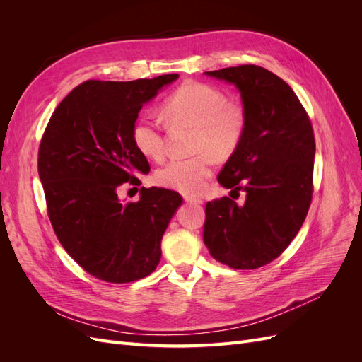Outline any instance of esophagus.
<instances>
[{
	"label": "esophagus",
	"instance_id": "esophagus-1",
	"mask_svg": "<svg viewBox=\"0 0 362 362\" xmlns=\"http://www.w3.org/2000/svg\"><path fill=\"white\" fill-rule=\"evenodd\" d=\"M182 198L185 202H190V204H194V205H201L202 204V199L198 198V196H192V194H182Z\"/></svg>",
	"mask_w": 362,
	"mask_h": 362
}]
</instances>
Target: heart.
I'll return each mask as SVG.
<instances>
[{"instance_id":"b5f03b06","label":"heart","mask_w":362,"mask_h":362,"mask_svg":"<svg viewBox=\"0 0 362 362\" xmlns=\"http://www.w3.org/2000/svg\"><path fill=\"white\" fill-rule=\"evenodd\" d=\"M172 125L193 127L190 151L185 158H173L156 173V181L184 194L199 193L213 173V156L217 160L233 156L242 144L247 119L242 107L228 103L223 92L204 83L189 81L180 86L163 104ZM131 139L140 154L161 160L166 154V137L160 120L151 115L136 119Z\"/></svg>"}]
</instances>
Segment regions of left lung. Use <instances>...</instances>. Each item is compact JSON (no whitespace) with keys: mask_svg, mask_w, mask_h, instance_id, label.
Instances as JSON below:
<instances>
[{"mask_svg":"<svg viewBox=\"0 0 362 362\" xmlns=\"http://www.w3.org/2000/svg\"><path fill=\"white\" fill-rule=\"evenodd\" d=\"M234 84L247 127L217 181L246 192L243 205L228 196L206 202L204 243L231 269L269 264L288 247L313 199L315 140L311 120L291 87L273 72L242 64L205 72Z\"/></svg>","mask_w":362,"mask_h":362,"instance_id":"obj_1","label":"left lung"}]
</instances>
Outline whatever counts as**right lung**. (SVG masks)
<instances>
[{
    "instance_id": "1",
    "label": "right lung",
    "mask_w": 362,
    "mask_h": 362,
    "mask_svg": "<svg viewBox=\"0 0 362 362\" xmlns=\"http://www.w3.org/2000/svg\"><path fill=\"white\" fill-rule=\"evenodd\" d=\"M178 74L152 80H89L54 110L39 146V178L48 217L64 250L92 276L125 284L151 275L161 238L182 204L180 193L140 189L120 202L124 182L140 185L149 163L131 139L140 108Z\"/></svg>"
}]
</instances>
